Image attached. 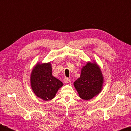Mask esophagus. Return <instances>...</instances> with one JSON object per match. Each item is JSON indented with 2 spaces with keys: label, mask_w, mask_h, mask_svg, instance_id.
<instances>
[{
  "label": "esophagus",
  "mask_w": 131,
  "mask_h": 131,
  "mask_svg": "<svg viewBox=\"0 0 131 131\" xmlns=\"http://www.w3.org/2000/svg\"><path fill=\"white\" fill-rule=\"evenodd\" d=\"M64 82L65 83H69L71 82V79H70L69 78H64Z\"/></svg>",
  "instance_id": "obj_1"
}]
</instances>
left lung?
Here are the masks:
<instances>
[{"label": "left lung", "mask_w": 131, "mask_h": 131, "mask_svg": "<svg viewBox=\"0 0 131 131\" xmlns=\"http://www.w3.org/2000/svg\"><path fill=\"white\" fill-rule=\"evenodd\" d=\"M103 77L100 68L95 63L88 62L81 70L80 77L74 82L79 96L83 100H90L101 92Z\"/></svg>", "instance_id": "8db88e82"}]
</instances>
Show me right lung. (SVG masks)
Returning a JSON list of instances; mask_svg holds the SVG:
<instances>
[{"instance_id":"1","label":"right lung","mask_w":131,"mask_h":131,"mask_svg":"<svg viewBox=\"0 0 131 131\" xmlns=\"http://www.w3.org/2000/svg\"><path fill=\"white\" fill-rule=\"evenodd\" d=\"M52 72L49 62L37 63L31 73V87L35 94L44 101L54 98L57 91L63 85L61 81L52 75Z\"/></svg>"}]
</instances>
